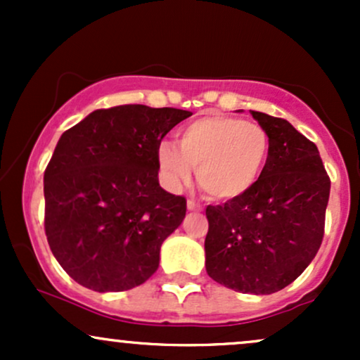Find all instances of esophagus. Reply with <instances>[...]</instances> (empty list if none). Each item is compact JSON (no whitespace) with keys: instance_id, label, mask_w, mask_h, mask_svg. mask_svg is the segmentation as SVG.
I'll list each match as a JSON object with an SVG mask.
<instances>
[{"instance_id":"esophagus-1","label":"esophagus","mask_w":360,"mask_h":360,"mask_svg":"<svg viewBox=\"0 0 360 360\" xmlns=\"http://www.w3.org/2000/svg\"><path fill=\"white\" fill-rule=\"evenodd\" d=\"M188 210L189 212H201V210H203V206H201L200 203H196V201L188 200Z\"/></svg>"}]
</instances>
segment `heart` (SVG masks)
Here are the masks:
<instances>
[{
  "mask_svg": "<svg viewBox=\"0 0 360 360\" xmlns=\"http://www.w3.org/2000/svg\"><path fill=\"white\" fill-rule=\"evenodd\" d=\"M179 148L162 142L157 162L171 186L189 181L213 200H235L259 181L269 157V135L259 123L210 115L179 131Z\"/></svg>",
  "mask_w": 360,
  "mask_h": 360,
  "instance_id": "1",
  "label": "heart"
}]
</instances>
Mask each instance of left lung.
Here are the masks:
<instances>
[{"mask_svg":"<svg viewBox=\"0 0 360 360\" xmlns=\"http://www.w3.org/2000/svg\"><path fill=\"white\" fill-rule=\"evenodd\" d=\"M250 113L269 135V157L252 189L206 206V272L233 291L271 295L315 259L325 233L330 177L315 143L288 120Z\"/></svg>","mask_w":360,"mask_h":360,"instance_id":"1","label":"left lung"}]
</instances>
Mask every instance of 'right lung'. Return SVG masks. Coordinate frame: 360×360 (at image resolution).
I'll return each mask as SVG.
<instances>
[{"instance_id": "1", "label": "right lung", "mask_w": 360, "mask_h": 360, "mask_svg": "<svg viewBox=\"0 0 360 360\" xmlns=\"http://www.w3.org/2000/svg\"><path fill=\"white\" fill-rule=\"evenodd\" d=\"M191 115L120 105L62 134L44 174V226L81 286L127 291L157 271L160 245L186 217V198L160 188L157 148Z\"/></svg>"}]
</instances>
